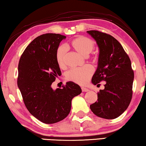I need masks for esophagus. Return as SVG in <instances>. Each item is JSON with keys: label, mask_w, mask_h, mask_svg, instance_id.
Returning a JSON list of instances; mask_svg holds the SVG:
<instances>
[{"label": "esophagus", "mask_w": 146, "mask_h": 146, "mask_svg": "<svg viewBox=\"0 0 146 146\" xmlns=\"http://www.w3.org/2000/svg\"><path fill=\"white\" fill-rule=\"evenodd\" d=\"M89 90L86 88H82V92H88Z\"/></svg>", "instance_id": "esophagus-1"}]
</instances>
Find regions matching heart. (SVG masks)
Returning <instances> with one entry per match:
<instances>
[{
  "mask_svg": "<svg viewBox=\"0 0 146 146\" xmlns=\"http://www.w3.org/2000/svg\"><path fill=\"white\" fill-rule=\"evenodd\" d=\"M70 46L76 52L84 56H87L95 48V43L92 39L85 36H79L74 39ZM66 48L60 46L56 49L55 56L58 66L64 68L66 66ZM92 62L97 61L96 56L92 57ZM94 73V69L90 66H86L81 68L70 70L66 74V80L80 85H84L88 82Z\"/></svg>",
  "mask_w": 146,
  "mask_h": 146,
  "instance_id": "obj_1",
  "label": "heart"
}]
</instances>
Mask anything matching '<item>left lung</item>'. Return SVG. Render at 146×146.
Instances as JSON below:
<instances>
[{
  "label": "left lung",
  "instance_id": "8db88e82",
  "mask_svg": "<svg viewBox=\"0 0 146 146\" xmlns=\"http://www.w3.org/2000/svg\"><path fill=\"white\" fill-rule=\"evenodd\" d=\"M87 32L99 48L98 67L92 82L94 85L106 82L104 90L97 94L98 101L90 109L98 117L116 119L126 111L132 99L134 74L130 59L121 44L111 35L98 30Z\"/></svg>",
  "mask_w": 146,
  "mask_h": 146
}]
</instances>
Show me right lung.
<instances>
[{
	"label": "right lung",
	"mask_w": 146,
	"mask_h": 146,
	"mask_svg": "<svg viewBox=\"0 0 146 146\" xmlns=\"http://www.w3.org/2000/svg\"><path fill=\"white\" fill-rule=\"evenodd\" d=\"M66 37L46 33L33 39L26 48L18 64V86L29 113L45 124L65 119L71 109L73 98L82 90L72 82L53 90L52 83L61 71L56 60L59 44Z\"/></svg>",
	"instance_id": "1"
}]
</instances>
